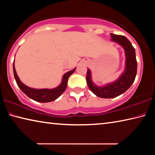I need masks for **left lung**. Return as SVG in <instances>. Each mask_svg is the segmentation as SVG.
<instances>
[{
	"instance_id": "8db88e82",
	"label": "left lung",
	"mask_w": 155,
	"mask_h": 155,
	"mask_svg": "<svg viewBox=\"0 0 155 155\" xmlns=\"http://www.w3.org/2000/svg\"><path fill=\"white\" fill-rule=\"evenodd\" d=\"M110 35L111 41L117 43L124 49L126 55V68L124 72L117 81L102 87L97 86L92 82L90 69H87L86 75V81L90 90L97 97L104 99L117 97L128 90L134 81L137 70L135 50L130 41L122 35L114 34H110Z\"/></svg>"
}]
</instances>
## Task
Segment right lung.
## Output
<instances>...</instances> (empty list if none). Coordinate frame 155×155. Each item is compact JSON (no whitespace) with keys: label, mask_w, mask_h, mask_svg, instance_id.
Listing matches in <instances>:
<instances>
[{"label":"right lung","mask_w":155,"mask_h":155,"mask_svg":"<svg viewBox=\"0 0 155 155\" xmlns=\"http://www.w3.org/2000/svg\"><path fill=\"white\" fill-rule=\"evenodd\" d=\"M76 68L70 71V72L65 73V74L63 76L62 81H61V84L58 85V87L53 88V89H34V88H31L27 86V85L23 84V83L21 81L20 78H18L16 72L15 66H14V61L13 63L14 78H15L16 83L19 88H20V89L23 91L28 97L30 98V99L36 101L37 102L41 103H48L58 99L65 90L68 85V78L70 77L71 74H72L74 72Z\"/></svg>","instance_id":"add662e5"}]
</instances>
